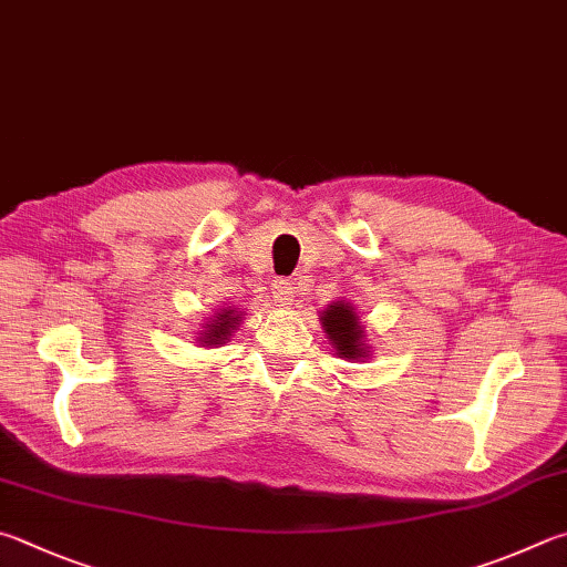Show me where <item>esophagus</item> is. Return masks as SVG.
Returning <instances> with one entry per match:
<instances>
[{"instance_id": "34e87169", "label": "esophagus", "mask_w": 567, "mask_h": 567, "mask_svg": "<svg viewBox=\"0 0 567 567\" xmlns=\"http://www.w3.org/2000/svg\"><path fill=\"white\" fill-rule=\"evenodd\" d=\"M272 295H275V300L280 302V307H287V305H292L295 295H297V287L290 280H277L272 285Z\"/></svg>"}]
</instances>
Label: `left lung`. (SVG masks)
I'll use <instances>...</instances> for the list:
<instances>
[{"mask_svg": "<svg viewBox=\"0 0 567 567\" xmlns=\"http://www.w3.org/2000/svg\"><path fill=\"white\" fill-rule=\"evenodd\" d=\"M319 324H322L327 342L332 344L334 354L349 359V362H362V359L372 357V344L367 339V327L359 319V312L354 310L352 302L337 300L327 305L319 312Z\"/></svg>", "mask_w": 567, "mask_h": 567, "instance_id": "8db88e82", "label": "left lung"}]
</instances>
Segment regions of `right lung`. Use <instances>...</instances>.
<instances>
[{
  "instance_id": "obj_1",
  "label": "right lung",
  "mask_w": 567,
  "mask_h": 567,
  "mask_svg": "<svg viewBox=\"0 0 567 567\" xmlns=\"http://www.w3.org/2000/svg\"><path fill=\"white\" fill-rule=\"evenodd\" d=\"M240 322H243V312H238V307H223V310L208 317V322H203L195 342H198V347H208V349L223 347L225 342H230V337L235 329L240 327Z\"/></svg>"
}]
</instances>
